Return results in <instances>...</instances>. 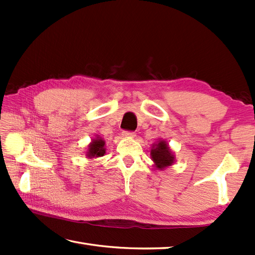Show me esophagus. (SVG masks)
Here are the masks:
<instances>
[{"instance_id": "1", "label": "esophagus", "mask_w": 255, "mask_h": 255, "mask_svg": "<svg viewBox=\"0 0 255 255\" xmlns=\"http://www.w3.org/2000/svg\"><path fill=\"white\" fill-rule=\"evenodd\" d=\"M123 137H126V138H133L136 136V133L133 131H123Z\"/></svg>"}]
</instances>
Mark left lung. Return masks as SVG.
Here are the masks:
<instances>
[{
    "label": "left lung",
    "instance_id": "left-lung-1",
    "mask_svg": "<svg viewBox=\"0 0 255 255\" xmlns=\"http://www.w3.org/2000/svg\"><path fill=\"white\" fill-rule=\"evenodd\" d=\"M151 159L154 162V165L158 170H164L174 163L175 158L169 144L164 140H159L151 149Z\"/></svg>",
    "mask_w": 255,
    "mask_h": 255
}]
</instances>
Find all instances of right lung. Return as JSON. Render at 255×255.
<instances>
[{"instance_id":"add662e5","label":"right lung","mask_w":255,"mask_h":255,"mask_svg":"<svg viewBox=\"0 0 255 255\" xmlns=\"http://www.w3.org/2000/svg\"><path fill=\"white\" fill-rule=\"evenodd\" d=\"M105 141L100 136H97L95 139L92 140V142L89 144V149L86 151V156L89 159L100 158L105 154Z\"/></svg>"}]
</instances>
